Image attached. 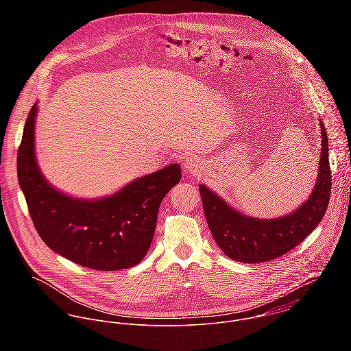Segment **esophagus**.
Returning <instances> with one entry per match:
<instances>
[{
    "label": "esophagus",
    "instance_id": "obj_1",
    "mask_svg": "<svg viewBox=\"0 0 351 351\" xmlns=\"http://www.w3.org/2000/svg\"><path fill=\"white\" fill-rule=\"evenodd\" d=\"M184 169L186 170V173H193L196 170V163L193 159H188L185 163H184Z\"/></svg>",
    "mask_w": 351,
    "mask_h": 351
}]
</instances>
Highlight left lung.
I'll use <instances>...</instances> for the list:
<instances>
[{"label":"left lung","instance_id":"obj_1","mask_svg":"<svg viewBox=\"0 0 351 351\" xmlns=\"http://www.w3.org/2000/svg\"><path fill=\"white\" fill-rule=\"evenodd\" d=\"M322 125V159L317 181L312 195L293 213L261 220L245 216L206 186L200 185L201 201L208 227L217 246L238 262H266L293 250L322 221L331 195V169L328 162V142L324 124Z\"/></svg>","mask_w":351,"mask_h":351}]
</instances>
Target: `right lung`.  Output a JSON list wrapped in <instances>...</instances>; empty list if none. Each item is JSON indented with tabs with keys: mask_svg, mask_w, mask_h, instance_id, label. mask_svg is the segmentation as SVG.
<instances>
[{
	"mask_svg": "<svg viewBox=\"0 0 351 351\" xmlns=\"http://www.w3.org/2000/svg\"><path fill=\"white\" fill-rule=\"evenodd\" d=\"M36 104L29 110L17 151V178L34 226L51 250L95 270H121L150 249L159 205L180 182L178 165L139 178L101 200H77L55 191L35 159Z\"/></svg>",
	"mask_w": 351,
	"mask_h": 351,
	"instance_id": "add662e5",
	"label": "right lung"
}]
</instances>
